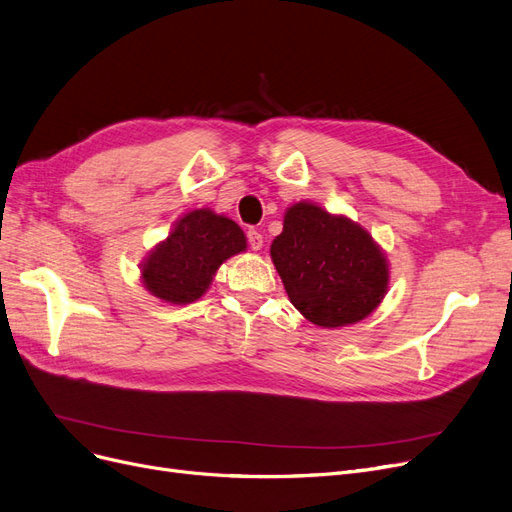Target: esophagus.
Listing matches in <instances>:
<instances>
[{"instance_id":"esophagus-1","label":"esophagus","mask_w":512,"mask_h":512,"mask_svg":"<svg viewBox=\"0 0 512 512\" xmlns=\"http://www.w3.org/2000/svg\"><path fill=\"white\" fill-rule=\"evenodd\" d=\"M247 240H249V247L253 251H259L263 247V236L257 230H253V228L247 232Z\"/></svg>"}]
</instances>
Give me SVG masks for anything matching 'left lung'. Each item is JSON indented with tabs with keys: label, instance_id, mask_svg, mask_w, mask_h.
Returning <instances> with one entry per match:
<instances>
[{
	"label": "left lung",
	"instance_id": "1",
	"mask_svg": "<svg viewBox=\"0 0 512 512\" xmlns=\"http://www.w3.org/2000/svg\"><path fill=\"white\" fill-rule=\"evenodd\" d=\"M288 299L318 326L364 320L387 291V261L366 230L343 215L297 203L272 242Z\"/></svg>",
	"mask_w": 512,
	"mask_h": 512
}]
</instances>
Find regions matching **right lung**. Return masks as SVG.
Instances as JSON below:
<instances>
[{
    "label": "right lung",
    "instance_id": "add662e5",
    "mask_svg": "<svg viewBox=\"0 0 512 512\" xmlns=\"http://www.w3.org/2000/svg\"><path fill=\"white\" fill-rule=\"evenodd\" d=\"M244 249L247 238L232 219L192 211L150 253L142 278L154 297L175 305L192 303L205 295L219 265Z\"/></svg>",
    "mask_w": 512,
    "mask_h": 512
}]
</instances>
